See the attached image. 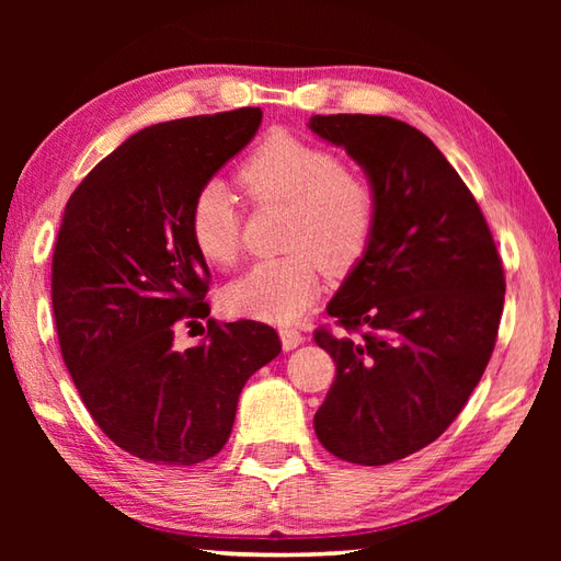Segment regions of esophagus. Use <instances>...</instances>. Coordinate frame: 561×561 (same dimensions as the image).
<instances>
[{
  "mask_svg": "<svg viewBox=\"0 0 561 561\" xmlns=\"http://www.w3.org/2000/svg\"><path fill=\"white\" fill-rule=\"evenodd\" d=\"M279 337H282V347L284 350H296L306 340L296 328H282L279 330Z\"/></svg>",
  "mask_w": 561,
  "mask_h": 561,
  "instance_id": "esophagus-1",
  "label": "esophagus"
}]
</instances>
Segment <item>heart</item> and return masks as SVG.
<instances>
[{"label":"heart","mask_w":561,"mask_h":561,"mask_svg":"<svg viewBox=\"0 0 561 561\" xmlns=\"http://www.w3.org/2000/svg\"><path fill=\"white\" fill-rule=\"evenodd\" d=\"M238 185L255 205L287 207L284 250L260 260L224 289L233 316L291 323L320 289V265L352 267L366 253L378 221V190L362 165L335 149L287 129L272 133L238 165ZM187 231L211 265H229L241 248V209L229 187H199L187 211Z\"/></svg>","instance_id":"heart-1"}]
</instances>
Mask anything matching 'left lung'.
<instances>
[{"instance_id":"1","label":"left lung","mask_w":561,"mask_h":561,"mask_svg":"<svg viewBox=\"0 0 561 561\" xmlns=\"http://www.w3.org/2000/svg\"><path fill=\"white\" fill-rule=\"evenodd\" d=\"M378 190V221L313 337L335 380L313 416L332 456L388 465L436 440L492 359L506 277L484 214L434 141L386 115H316Z\"/></svg>"}]
</instances>
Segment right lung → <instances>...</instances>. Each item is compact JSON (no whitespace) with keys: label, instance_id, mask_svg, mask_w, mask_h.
I'll use <instances>...</instances> for the list:
<instances>
[{"label":"right lung","instance_id":"obj_1","mask_svg":"<svg viewBox=\"0 0 561 561\" xmlns=\"http://www.w3.org/2000/svg\"><path fill=\"white\" fill-rule=\"evenodd\" d=\"M260 121V108H238L141 129L83 178L59 224V352L101 432L147 462L217 456L245 380L282 352L265 323L209 318V270L187 231L195 193ZM197 319L206 342L178 353L174 330Z\"/></svg>","mask_w":561,"mask_h":561}]
</instances>
